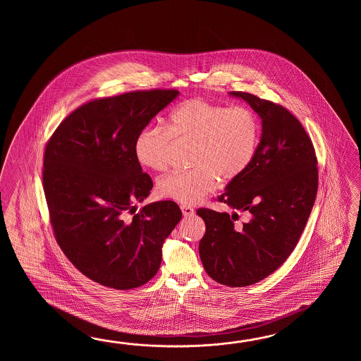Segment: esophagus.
Returning <instances> with one entry per match:
<instances>
[{"instance_id":"esophagus-1","label":"esophagus","mask_w":361,"mask_h":361,"mask_svg":"<svg viewBox=\"0 0 361 361\" xmlns=\"http://www.w3.org/2000/svg\"><path fill=\"white\" fill-rule=\"evenodd\" d=\"M180 210H182V214L184 216H192V215L195 214L193 207H187V205H180Z\"/></svg>"}]
</instances>
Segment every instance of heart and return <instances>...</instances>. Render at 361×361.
I'll return each instance as SVG.
<instances>
[{"instance_id":"b5f03b06","label":"heart","mask_w":361,"mask_h":361,"mask_svg":"<svg viewBox=\"0 0 361 361\" xmlns=\"http://www.w3.org/2000/svg\"><path fill=\"white\" fill-rule=\"evenodd\" d=\"M171 138L193 143V169L161 178L156 192L162 199L192 205L213 191L218 179L231 182L249 168L258 148L259 123L249 108L185 100L171 111L165 128L139 131L134 140L135 160L146 169L166 170Z\"/></svg>"}]
</instances>
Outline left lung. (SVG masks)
Segmentation results:
<instances>
[{"label":"left lung","instance_id":"1","mask_svg":"<svg viewBox=\"0 0 361 361\" xmlns=\"http://www.w3.org/2000/svg\"><path fill=\"white\" fill-rule=\"evenodd\" d=\"M262 120L253 161L218 197L232 215L199 209L207 231L199 245L207 275L241 288L276 271L292 254L306 227L317 192V161L305 128L286 108L253 94L231 92ZM236 211L246 214L235 223Z\"/></svg>","mask_w":361,"mask_h":361}]
</instances>
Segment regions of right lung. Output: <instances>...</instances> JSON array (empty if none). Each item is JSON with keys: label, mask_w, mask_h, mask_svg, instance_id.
I'll use <instances>...</instances> for the list:
<instances>
[{"label": "right lung", "mask_w": 361, "mask_h": 361, "mask_svg": "<svg viewBox=\"0 0 361 361\" xmlns=\"http://www.w3.org/2000/svg\"><path fill=\"white\" fill-rule=\"evenodd\" d=\"M178 90L95 99L61 121L44 154V191L55 238L92 281L118 290L146 284L161 264L165 238L182 218L174 201L147 204L152 190L134 140Z\"/></svg>", "instance_id": "1"}]
</instances>
